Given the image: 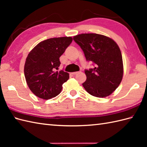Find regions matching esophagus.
<instances>
[{
	"mask_svg": "<svg viewBox=\"0 0 147 147\" xmlns=\"http://www.w3.org/2000/svg\"><path fill=\"white\" fill-rule=\"evenodd\" d=\"M80 72H73V73H71V74H73V75H76V74H78Z\"/></svg>",
	"mask_w": 147,
	"mask_h": 147,
	"instance_id": "1",
	"label": "esophagus"
}]
</instances>
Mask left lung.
I'll use <instances>...</instances> for the list:
<instances>
[{"label":"left lung","mask_w":147,"mask_h":147,"mask_svg":"<svg viewBox=\"0 0 147 147\" xmlns=\"http://www.w3.org/2000/svg\"><path fill=\"white\" fill-rule=\"evenodd\" d=\"M73 39L83 50L87 61L94 68L85 69L86 91L94 96L106 97L115 90L123 79V63L117 44L109 37L96 33H83Z\"/></svg>","instance_id":"8db88e82"}]
</instances>
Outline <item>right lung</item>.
I'll use <instances>...</instances> for the list:
<instances>
[{
	"mask_svg": "<svg viewBox=\"0 0 147 147\" xmlns=\"http://www.w3.org/2000/svg\"><path fill=\"white\" fill-rule=\"evenodd\" d=\"M71 36L45 40L34 47L26 57L24 73L27 85L38 97L48 100L61 93L62 84L69 78V73L57 70L59 57L69 45Z\"/></svg>",
	"mask_w": 147,
	"mask_h": 147,
	"instance_id": "right-lung-1",
	"label": "right lung"
}]
</instances>
